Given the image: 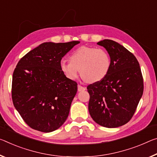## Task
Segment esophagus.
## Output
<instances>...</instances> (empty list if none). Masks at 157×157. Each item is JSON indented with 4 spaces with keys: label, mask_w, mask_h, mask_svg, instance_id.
Masks as SVG:
<instances>
[{
    "label": "esophagus",
    "mask_w": 157,
    "mask_h": 157,
    "mask_svg": "<svg viewBox=\"0 0 157 157\" xmlns=\"http://www.w3.org/2000/svg\"><path fill=\"white\" fill-rule=\"evenodd\" d=\"M78 91H84L86 89V88L84 87V86H82L81 85H79L78 86Z\"/></svg>",
    "instance_id": "34e87169"
}]
</instances>
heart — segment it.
I'll return each instance as SVG.
<instances>
[{
    "label": "heart",
    "mask_w": 157,
    "mask_h": 157,
    "mask_svg": "<svg viewBox=\"0 0 157 157\" xmlns=\"http://www.w3.org/2000/svg\"><path fill=\"white\" fill-rule=\"evenodd\" d=\"M111 59L105 49L91 47H81L70 56V61L62 60L60 69L66 78L74 80L79 71L84 81L94 83L101 81L108 73Z\"/></svg>",
    "instance_id": "1"
}]
</instances>
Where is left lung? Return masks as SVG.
<instances>
[{
  "instance_id": "8db88e82",
  "label": "left lung",
  "mask_w": 157,
  "mask_h": 157,
  "mask_svg": "<svg viewBox=\"0 0 157 157\" xmlns=\"http://www.w3.org/2000/svg\"><path fill=\"white\" fill-rule=\"evenodd\" d=\"M111 59L108 73L87 86L89 112L94 121L107 128H116L132 118L143 94V78L136 56L112 40L98 42Z\"/></svg>"
}]
</instances>
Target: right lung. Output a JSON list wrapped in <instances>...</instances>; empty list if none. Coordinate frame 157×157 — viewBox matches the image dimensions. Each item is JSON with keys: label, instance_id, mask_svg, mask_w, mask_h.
Returning <instances> with one entry per match:
<instances>
[{"label": "right lung", "instance_id": "obj_1", "mask_svg": "<svg viewBox=\"0 0 157 157\" xmlns=\"http://www.w3.org/2000/svg\"><path fill=\"white\" fill-rule=\"evenodd\" d=\"M79 43H42L17 63L12 75V102L31 128L49 133L66 121L78 84L62 73L60 62Z\"/></svg>", "mask_w": 157, "mask_h": 157}]
</instances>
